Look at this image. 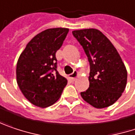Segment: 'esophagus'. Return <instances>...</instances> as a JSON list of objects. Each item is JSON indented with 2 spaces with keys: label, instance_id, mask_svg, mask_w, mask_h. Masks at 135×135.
<instances>
[{
  "label": "esophagus",
  "instance_id": "34e87169",
  "mask_svg": "<svg viewBox=\"0 0 135 135\" xmlns=\"http://www.w3.org/2000/svg\"><path fill=\"white\" fill-rule=\"evenodd\" d=\"M78 72L77 71H75L73 74H71L70 75V76H69V78H70V80H72V81H75V80H76V78H77V76H78Z\"/></svg>",
  "mask_w": 135,
  "mask_h": 135
}]
</instances>
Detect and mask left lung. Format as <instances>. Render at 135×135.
Instances as JSON below:
<instances>
[{
	"mask_svg": "<svg viewBox=\"0 0 135 135\" xmlns=\"http://www.w3.org/2000/svg\"><path fill=\"white\" fill-rule=\"evenodd\" d=\"M83 46L90 65V86L80 93L82 98L95 108L114 104L124 92L128 72L116 48L100 31L86 28L73 31Z\"/></svg>",
	"mask_w": 135,
	"mask_h": 135,
	"instance_id": "8db88e82",
	"label": "left lung"
}]
</instances>
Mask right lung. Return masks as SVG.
I'll return each instance as SVG.
<instances>
[{
	"instance_id": "1",
	"label": "right lung",
	"mask_w": 135,
	"mask_h": 135,
	"mask_svg": "<svg viewBox=\"0 0 135 135\" xmlns=\"http://www.w3.org/2000/svg\"><path fill=\"white\" fill-rule=\"evenodd\" d=\"M69 28H49L36 35L19 56L16 78L19 89L33 105L45 108L59 99L67 80L56 70V52ZM56 70V73L51 72Z\"/></svg>"
}]
</instances>
